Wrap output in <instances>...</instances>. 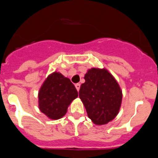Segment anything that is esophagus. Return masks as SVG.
Here are the masks:
<instances>
[{"mask_svg": "<svg viewBox=\"0 0 158 158\" xmlns=\"http://www.w3.org/2000/svg\"><path fill=\"white\" fill-rule=\"evenodd\" d=\"M75 87H76V89H77V92L79 91V90H80V87H81V85L79 83H77V84H76V85H75Z\"/></svg>", "mask_w": 158, "mask_h": 158, "instance_id": "esophagus-1", "label": "esophagus"}]
</instances>
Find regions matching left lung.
I'll list each match as a JSON object with an SVG mask.
<instances>
[{"instance_id":"obj_1","label":"left lung","mask_w":158,"mask_h":158,"mask_svg":"<svg viewBox=\"0 0 158 158\" xmlns=\"http://www.w3.org/2000/svg\"><path fill=\"white\" fill-rule=\"evenodd\" d=\"M79 97L89 118L96 125H104L118 115L122 103L121 89L106 69L92 68L85 75Z\"/></svg>"}]
</instances>
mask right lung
Listing matches in <instances>:
<instances>
[{
    "mask_svg": "<svg viewBox=\"0 0 158 158\" xmlns=\"http://www.w3.org/2000/svg\"><path fill=\"white\" fill-rule=\"evenodd\" d=\"M38 96L40 111L55 120L65 115L71 102L78 96V93L69 78L54 72L43 82Z\"/></svg>",
    "mask_w": 158,
    "mask_h": 158,
    "instance_id": "1",
    "label": "right lung"
}]
</instances>
